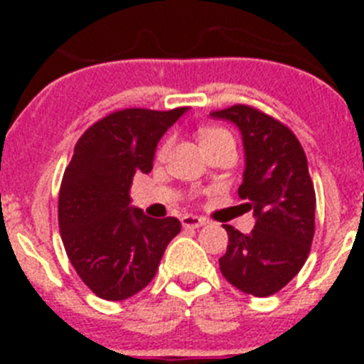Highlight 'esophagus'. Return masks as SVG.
<instances>
[{"label":"esophagus","mask_w":364,"mask_h":364,"mask_svg":"<svg viewBox=\"0 0 364 364\" xmlns=\"http://www.w3.org/2000/svg\"><path fill=\"white\" fill-rule=\"evenodd\" d=\"M182 222V226L186 230H197V228H202L205 224V220L202 217H195V215H184V217L180 218Z\"/></svg>","instance_id":"esophagus-1"}]
</instances>
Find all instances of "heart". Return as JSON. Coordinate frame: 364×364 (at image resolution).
Instances as JSON below:
<instances>
[{
	"mask_svg": "<svg viewBox=\"0 0 364 364\" xmlns=\"http://www.w3.org/2000/svg\"><path fill=\"white\" fill-rule=\"evenodd\" d=\"M226 136H231V134L228 133L224 127H217V125H208V127H202L200 133H198V140H200L202 147L210 146V144H213V142H218V140H222V138H226ZM167 147H169V140H164V142L160 144L159 151H156V156H159V159H164V154H166Z\"/></svg>",
	"mask_w": 364,
	"mask_h": 364,
	"instance_id": "heart-1",
	"label": "heart"
}]
</instances>
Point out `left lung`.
<instances>
[{"mask_svg": "<svg viewBox=\"0 0 364 364\" xmlns=\"http://www.w3.org/2000/svg\"><path fill=\"white\" fill-rule=\"evenodd\" d=\"M211 117L239 125L246 169L239 197L257 222L250 235L224 224L228 250L222 275L240 291L268 297L301 272L315 233V189L308 160L291 129L252 105L237 104Z\"/></svg>", "mask_w": 364, "mask_h": 364, "instance_id": "1", "label": "left lung"}]
</instances>
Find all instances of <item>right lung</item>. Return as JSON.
<instances>
[{
	"instance_id": "add662e5",
	"label": "right lung",
	"mask_w": 364,
	"mask_h": 364,
	"mask_svg": "<svg viewBox=\"0 0 364 364\" xmlns=\"http://www.w3.org/2000/svg\"><path fill=\"white\" fill-rule=\"evenodd\" d=\"M188 111H114L74 146L58 197L60 235L83 284L105 301L144 290L180 233L178 218H151L133 210L129 189L136 173L153 169L156 144Z\"/></svg>"
}]
</instances>
